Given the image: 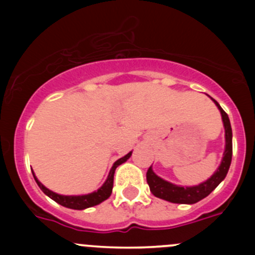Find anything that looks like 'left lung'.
<instances>
[{
	"label": "left lung",
	"mask_w": 255,
	"mask_h": 255,
	"mask_svg": "<svg viewBox=\"0 0 255 255\" xmlns=\"http://www.w3.org/2000/svg\"><path fill=\"white\" fill-rule=\"evenodd\" d=\"M212 99V97H211ZM215 102L216 106L220 110L221 116H222L223 126H225V135H226V146H225V153H223L222 161H221L220 166L217 170L215 171L210 179H207L205 182L196 185V186H177V185L171 184V182L166 181V180L161 179L156 175L150 168L146 171V182L149 185L151 194L154 196L163 199L165 201L173 202V204H187L192 205L199 202L200 200L205 199L208 196L218 185L221 184L223 179L228 173L230 169L231 161H232V128H231V122L228 115L222 110L216 100L212 99Z\"/></svg>",
	"instance_id": "obj_1"
}]
</instances>
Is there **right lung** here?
<instances>
[{
	"label": "right lung",
	"mask_w": 255,
	"mask_h": 255,
	"mask_svg": "<svg viewBox=\"0 0 255 255\" xmlns=\"http://www.w3.org/2000/svg\"><path fill=\"white\" fill-rule=\"evenodd\" d=\"M130 155H132V151H129V153H128L127 155L123 156V158L118 159V160L113 164L112 169L110 170V174L109 176H107V180L105 181V184L102 185L97 191H94L91 192V194L87 195H79V196H65V195H59L56 194V192H53L51 190L47 189V187L35 177L34 173H33V171L32 173L35 181H37L38 186L40 187V190H42L47 196L50 197L51 200H54V201L58 202L59 205H61V206L64 207L73 208V210H85V208L96 206V205L101 204L102 201H105V200H107L111 196L113 187V175H115L116 168H117L118 165H121V164L125 163V161H127L128 159L130 158Z\"/></svg>",
	"instance_id": "add662e5"
}]
</instances>
